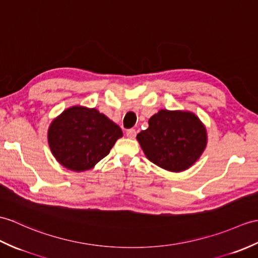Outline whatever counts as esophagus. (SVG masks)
Here are the masks:
<instances>
[{
    "instance_id": "esophagus-1",
    "label": "esophagus",
    "mask_w": 258,
    "mask_h": 258,
    "mask_svg": "<svg viewBox=\"0 0 258 258\" xmlns=\"http://www.w3.org/2000/svg\"><path fill=\"white\" fill-rule=\"evenodd\" d=\"M126 136L128 137V139H131V140L135 139V136H136V131H135L134 128L127 130V132H126Z\"/></svg>"
}]
</instances>
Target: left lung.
<instances>
[{
    "label": "left lung",
    "instance_id": "obj_1",
    "mask_svg": "<svg viewBox=\"0 0 258 258\" xmlns=\"http://www.w3.org/2000/svg\"><path fill=\"white\" fill-rule=\"evenodd\" d=\"M145 156L160 168L180 172L201 157L208 144L205 124L194 112L159 110L137 134Z\"/></svg>",
    "mask_w": 258,
    "mask_h": 258
}]
</instances>
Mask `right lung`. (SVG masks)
Segmentation results:
<instances>
[{
    "instance_id": "1",
    "label": "right lung",
    "mask_w": 258,
    "mask_h": 258,
    "mask_svg": "<svg viewBox=\"0 0 258 258\" xmlns=\"http://www.w3.org/2000/svg\"><path fill=\"white\" fill-rule=\"evenodd\" d=\"M122 130L94 107L74 105L51 121L47 140L52 156L69 170L92 169L109 155Z\"/></svg>"
}]
</instances>
